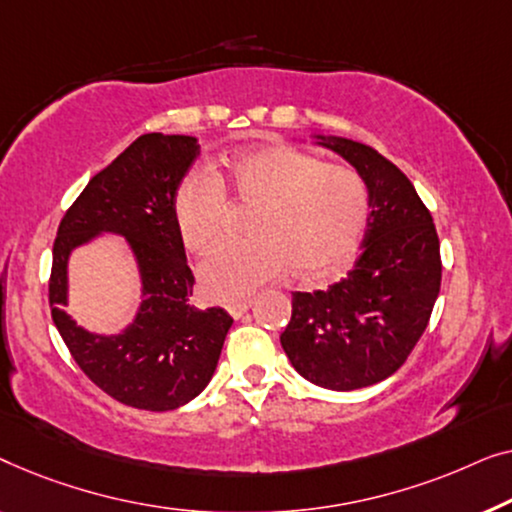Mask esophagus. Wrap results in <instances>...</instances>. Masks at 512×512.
Returning <instances> with one entry per match:
<instances>
[{
	"instance_id": "34e87169",
	"label": "esophagus",
	"mask_w": 512,
	"mask_h": 512,
	"mask_svg": "<svg viewBox=\"0 0 512 512\" xmlns=\"http://www.w3.org/2000/svg\"><path fill=\"white\" fill-rule=\"evenodd\" d=\"M250 306H253V304H250V301H236V304H229L227 306V311H229V315H232L234 320H239V318H243V315L248 313Z\"/></svg>"
}]
</instances>
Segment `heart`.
<instances>
[{"instance_id": "b5f03b06", "label": "heart", "mask_w": 512, "mask_h": 512, "mask_svg": "<svg viewBox=\"0 0 512 512\" xmlns=\"http://www.w3.org/2000/svg\"><path fill=\"white\" fill-rule=\"evenodd\" d=\"M222 192L257 208L255 239L222 243L199 264V283L215 301L250 297L292 266L306 280L334 276L355 257L369 220V192L355 171L271 143L178 185L174 220L190 253H206L220 239Z\"/></svg>"}]
</instances>
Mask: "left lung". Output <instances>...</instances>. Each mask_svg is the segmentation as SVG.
<instances>
[{
    "label": "left lung",
    "instance_id": "obj_1",
    "mask_svg": "<svg viewBox=\"0 0 512 512\" xmlns=\"http://www.w3.org/2000/svg\"><path fill=\"white\" fill-rule=\"evenodd\" d=\"M311 141L357 171L369 192V220L362 253L341 283L292 294L280 345L299 376L352 392L390 378L420 341L441 290V243L397 164L345 136L311 134Z\"/></svg>",
    "mask_w": 512,
    "mask_h": 512
}]
</instances>
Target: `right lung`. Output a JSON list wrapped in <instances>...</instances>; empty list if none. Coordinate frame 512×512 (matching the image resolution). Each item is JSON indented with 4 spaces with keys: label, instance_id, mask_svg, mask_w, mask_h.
Segmentation results:
<instances>
[{
    "label": "right lung",
    "instance_id": "1",
    "mask_svg": "<svg viewBox=\"0 0 512 512\" xmlns=\"http://www.w3.org/2000/svg\"><path fill=\"white\" fill-rule=\"evenodd\" d=\"M194 136L143 134L90 178L57 229L50 311L71 357L115 401L174 410L211 383L232 318L190 306L194 276L174 220V194L199 155ZM120 235L135 259L142 299L128 325L90 332L63 311L68 259L78 247Z\"/></svg>",
    "mask_w": 512,
    "mask_h": 512
}]
</instances>
